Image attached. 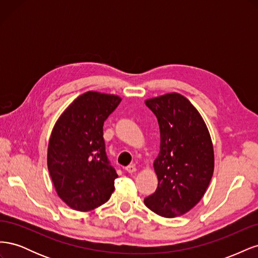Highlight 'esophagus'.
I'll list each match as a JSON object with an SVG mask.
<instances>
[{"label":"esophagus","mask_w":258,"mask_h":258,"mask_svg":"<svg viewBox=\"0 0 258 258\" xmlns=\"http://www.w3.org/2000/svg\"><path fill=\"white\" fill-rule=\"evenodd\" d=\"M126 171L128 173H134L137 171V168L135 165H129L128 167H126Z\"/></svg>","instance_id":"1"}]
</instances>
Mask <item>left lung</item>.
<instances>
[{
  "mask_svg": "<svg viewBox=\"0 0 258 258\" xmlns=\"http://www.w3.org/2000/svg\"><path fill=\"white\" fill-rule=\"evenodd\" d=\"M145 104L157 117L160 150L154 161L157 189L144 204L163 217L184 215L204 197L213 176L214 150L209 129L181 93L147 99Z\"/></svg>",
  "mask_w": 258,
  "mask_h": 258,
  "instance_id": "1",
  "label": "left lung"
}]
</instances>
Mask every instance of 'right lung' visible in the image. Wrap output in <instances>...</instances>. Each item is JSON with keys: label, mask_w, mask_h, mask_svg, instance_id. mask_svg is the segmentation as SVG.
<instances>
[{"label": "right lung", "mask_w": 258, "mask_h": 258, "mask_svg": "<svg viewBox=\"0 0 258 258\" xmlns=\"http://www.w3.org/2000/svg\"><path fill=\"white\" fill-rule=\"evenodd\" d=\"M116 95L87 91L77 97L52 128L47 167L59 198L88 212L104 205L118 177L105 154L103 123L120 103Z\"/></svg>", "instance_id": "add662e5"}]
</instances>
